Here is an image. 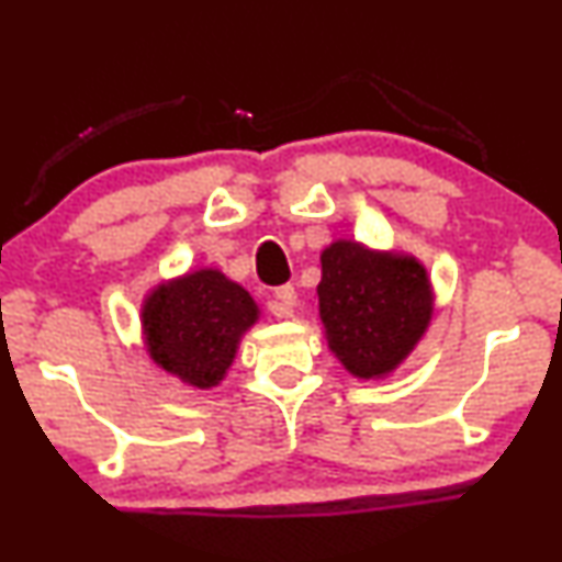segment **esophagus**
Wrapping results in <instances>:
<instances>
[{
	"label": "esophagus",
	"mask_w": 562,
	"mask_h": 562,
	"mask_svg": "<svg viewBox=\"0 0 562 562\" xmlns=\"http://www.w3.org/2000/svg\"><path fill=\"white\" fill-rule=\"evenodd\" d=\"M295 306H299V293H295L293 285L277 288L272 299H269V311L277 319H290L295 314Z\"/></svg>",
	"instance_id": "esophagus-1"
}]
</instances>
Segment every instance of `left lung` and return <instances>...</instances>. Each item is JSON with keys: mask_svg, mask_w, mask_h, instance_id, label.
Wrapping results in <instances>:
<instances>
[{"mask_svg": "<svg viewBox=\"0 0 562 562\" xmlns=\"http://www.w3.org/2000/svg\"><path fill=\"white\" fill-rule=\"evenodd\" d=\"M319 316L329 350L358 380L395 371L427 333L435 295L414 256L335 240L322 251Z\"/></svg>", "mask_w": 562, "mask_h": 562, "instance_id": "obj_1", "label": "left lung"}]
</instances>
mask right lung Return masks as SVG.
<instances>
[{
    "label": "right lung",
    "instance_id": "add662e5",
    "mask_svg": "<svg viewBox=\"0 0 562 562\" xmlns=\"http://www.w3.org/2000/svg\"><path fill=\"white\" fill-rule=\"evenodd\" d=\"M259 319V306L220 269H199L161 282L140 308L146 350L154 363L191 387L225 380L240 337Z\"/></svg>",
    "mask_w": 562,
    "mask_h": 562
}]
</instances>
